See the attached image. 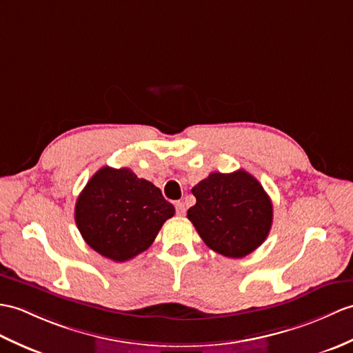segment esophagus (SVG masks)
<instances>
[{
	"label": "esophagus",
	"mask_w": 353,
	"mask_h": 353,
	"mask_svg": "<svg viewBox=\"0 0 353 353\" xmlns=\"http://www.w3.org/2000/svg\"><path fill=\"white\" fill-rule=\"evenodd\" d=\"M174 206H176V214L179 216H183L186 214V208H185V204L182 201H177Z\"/></svg>",
	"instance_id": "esophagus-1"
}]
</instances>
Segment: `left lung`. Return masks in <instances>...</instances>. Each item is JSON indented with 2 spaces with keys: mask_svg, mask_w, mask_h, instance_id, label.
I'll return each mask as SVG.
<instances>
[{
  "mask_svg": "<svg viewBox=\"0 0 353 353\" xmlns=\"http://www.w3.org/2000/svg\"><path fill=\"white\" fill-rule=\"evenodd\" d=\"M192 194L196 203L188 210V219L210 250L242 259L265 242L272 227V201L247 171L210 173Z\"/></svg>",
  "mask_w": 353,
  "mask_h": 353,
  "instance_id": "obj_1",
  "label": "left lung"
}]
</instances>
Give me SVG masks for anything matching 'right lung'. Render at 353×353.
Wrapping results in <instances>:
<instances>
[{
  "instance_id": "right-lung-1",
  "label": "right lung",
  "mask_w": 353,
  "mask_h": 353,
  "mask_svg": "<svg viewBox=\"0 0 353 353\" xmlns=\"http://www.w3.org/2000/svg\"><path fill=\"white\" fill-rule=\"evenodd\" d=\"M174 212L159 188L132 170L102 167L78 196L75 223L88 247L126 261L150 247Z\"/></svg>"
}]
</instances>
